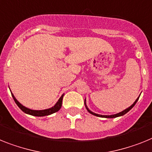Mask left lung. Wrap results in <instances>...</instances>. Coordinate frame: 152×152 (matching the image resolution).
I'll list each match as a JSON object with an SVG mask.
<instances>
[{
  "instance_id": "8db88e82",
  "label": "left lung",
  "mask_w": 152,
  "mask_h": 152,
  "mask_svg": "<svg viewBox=\"0 0 152 152\" xmlns=\"http://www.w3.org/2000/svg\"><path fill=\"white\" fill-rule=\"evenodd\" d=\"M139 97H140V96H139L138 97H137V99H136V100H135V101L134 102V104H132V105H131V106H130L129 107H128V108H127V109H125V110H124L123 111L120 112V113H116V114H113V115H101V114H98V113H94V112H93V111H91V110H90L89 109V108H88V107H87V106H86V99H85V100H84V104H85V107H86V110H88V112H89V113H91V114H93V115H94V116H96V117H105V118H114V117H121V116H123V115H124V114H125V113H127V112L129 111L130 110H131V109H132V108L134 107V106L135 104H136V103H137V100H138Z\"/></svg>"
}]
</instances>
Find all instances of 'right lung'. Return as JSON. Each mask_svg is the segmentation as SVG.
<instances>
[{
  "label": "right lung",
  "mask_w": 152,
  "mask_h": 152,
  "mask_svg": "<svg viewBox=\"0 0 152 152\" xmlns=\"http://www.w3.org/2000/svg\"><path fill=\"white\" fill-rule=\"evenodd\" d=\"M11 95H12V97H13L14 100H15V102L18 105V107L20 108V109H21L24 113H27V114H29V115L35 116V117H44V116L50 115V114H52V113H56V112L58 111V110H60L61 107H62V98H63L64 94H62V95L61 96V97L58 99V101L56 102V104H55L53 107L48 108V109L39 110H37L29 109V108L26 107H25V106H23L20 102L18 101V100L15 98V96H14V94H12V93H11Z\"/></svg>",
  "instance_id": "right-lung-1"
}]
</instances>
